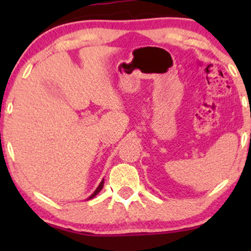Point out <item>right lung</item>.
Here are the masks:
<instances>
[{
  "instance_id": "add662e5",
  "label": "right lung",
  "mask_w": 251,
  "mask_h": 251,
  "mask_svg": "<svg viewBox=\"0 0 251 251\" xmlns=\"http://www.w3.org/2000/svg\"><path fill=\"white\" fill-rule=\"evenodd\" d=\"M102 186H103V179H102L101 181H100L99 186H98V188L96 189V191H94V192H93V194H92L91 196H89V197L87 198V200H92V198H93V197H96V196H97L98 194H99V192H100V191H101Z\"/></svg>"
}]
</instances>
